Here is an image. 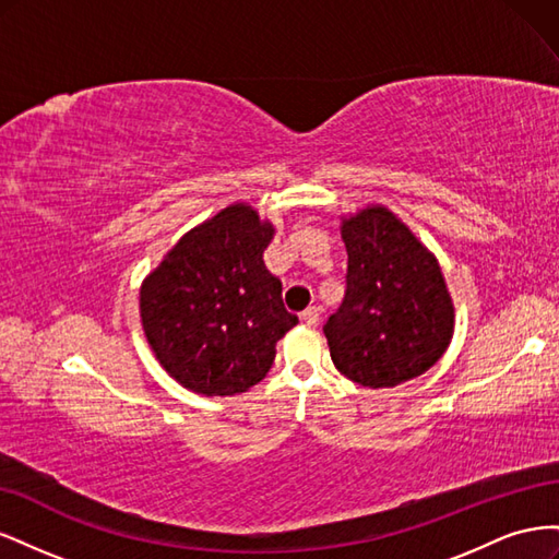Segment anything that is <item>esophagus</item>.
<instances>
[{"mask_svg": "<svg viewBox=\"0 0 559 559\" xmlns=\"http://www.w3.org/2000/svg\"><path fill=\"white\" fill-rule=\"evenodd\" d=\"M300 321H302V324H308V326H317L319 324V308H308L306 312L300 314Z\"/></svg>", "mask_w": 559, "mask_h": 559, "instance_id": "34e87169", "label": "esophagus"}]
</instances>
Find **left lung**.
<instances>
[{"label":"left lung","mask_w":559,"mask_h":559,"mask_svg":"<svg viewBox=\"0 0 559 559\" xmlns=\"http://www.w3.org/2000/svg\"><path fill=\"white\" fill-rule=\"evenodd\" d=\"M347 292L324 335L333 366L368 389L408 382L443 357L454 302L433 251L384 205L341 216Z\"/></svg>","instance_id":"1"}]
</instances>
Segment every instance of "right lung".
<instances>
[{
    "label": "right lung",
    "mask_w": 559,
    "mask_h": 559,
    "mask_svg": "<svg viewBox=\"0 0 559 559\" xmlns=\"http://www.w3.org/2000/svg\"><path fill=\"white\" fill-rule=\"evenodd\" d=\"M275 226L249 202L183 233L140 286V319L165 373L200 396L259 384L277 341L298 324L263 263Z\"/></svg>",
    "instance_id": "right-lung-1"
}]
</instances>
